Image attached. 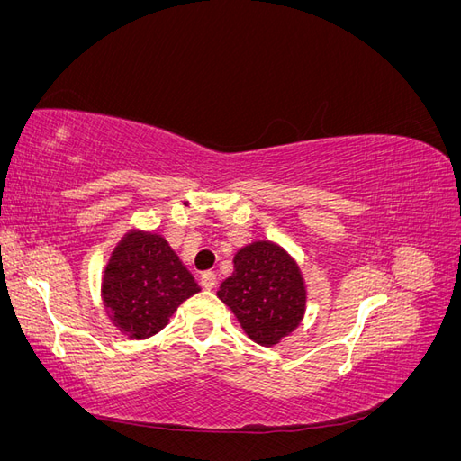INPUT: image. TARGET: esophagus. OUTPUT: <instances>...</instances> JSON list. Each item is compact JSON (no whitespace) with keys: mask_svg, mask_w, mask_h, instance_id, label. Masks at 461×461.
Returning <instances> with one entry per match:
<instances>
[{"mask_svg":"<svg viewBox=\"0 0 461 461\" xmlns=\"http://www.w3.org/2000/svg\"><path fill=\"white\" fill-rule=\"evenodd\" d=\"M200 283H202V286H203L205 290H213L215 285H217V275H215L213 271H205V273H202V276H200Z\"/></svg>","mask_w":461,"mask_h":461,"instance_id":"obj_1","label":"esophagus"}]
</instances>
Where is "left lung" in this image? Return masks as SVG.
<instances>
[{
	"mask_svg": "<svg viewBox=\"0 0 461 461\" xmlns=\"http://www.w3.org/2000/svg\"><path fill=\"white\" fill-rule=\"evenodd\" d=\"M234 273L217 296L259 346H276L303 321L308 290L298 261L283 246L254 240L234 254Z\"/></svg>",
	"mask_w": 461,
	"mask_h": 461,
	"instance_id": "left-lung-1",
	"label": "left lung"
}]
</instances>
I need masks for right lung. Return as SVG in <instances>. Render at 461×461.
Returning a JSON list of instances; mask_svg holds the SVG:
<instances>
[{"instance_id": "add662e5", "label": "right lung", "mask_w": 461, "mask_h": 461, "mask_svg": "<svg viewBox=\"0 0 461 461\" xmlns=\"http://www.w3.org/2000/svg\"><path fill=\"white\" fill-rule=\"evenodd\" d=\"M200 286L161 234L131 229L109 254L102 275L105 315L132 340H146L169 323Z\"/></svg>"}]
</instances>
